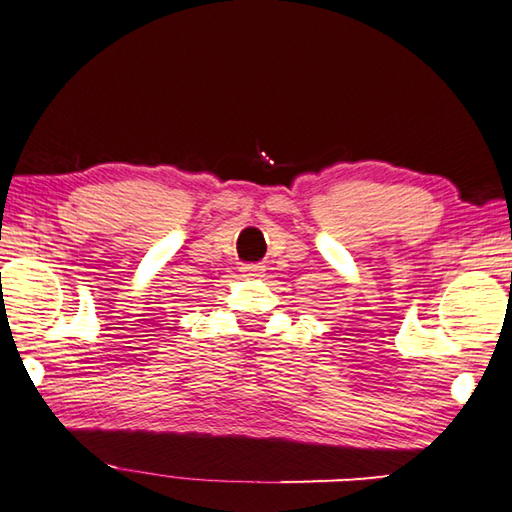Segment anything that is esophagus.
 Masks as SVG:
<instances>
[{"label":"esophagus","mask_w":512,"mask_h":512,"mask_svg":"<svg viewBox=\"0 0 512 512\" xmlns=\"http://www.w3.org/2000/svg\"><path fill=\"white\" fill-rule=\"evenodd\" d=\"M262 273H264V268H262V266H257V264H246V266H241V275H244V277H250V280H253V277H262Z\"/></svg>","instance_id":"obj_1"}]
</instances>
